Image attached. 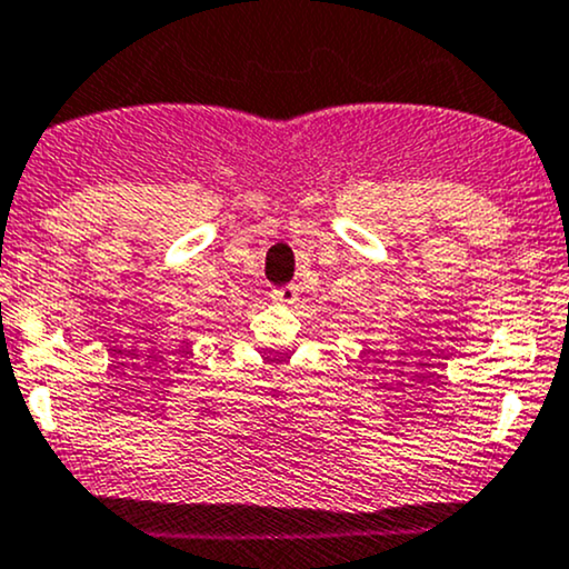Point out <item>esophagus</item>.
I'll return each mask as SVG.
<instances>
[{"label":"esophagus","instance_id":"obj_1","mask_svg":"<svg viewBox=\"0 0 569 569\" xmlns=\"http://www.w3.org/2000/svg\"><path fill=\"white\" fill-rule=\"evenodd\" d=\"M271 298L277 303H296L298 301V287L296 284H284V287H277V290L271 292Z\"/></svg>","mask_w":569,"mask_h":569}]
</instances>
